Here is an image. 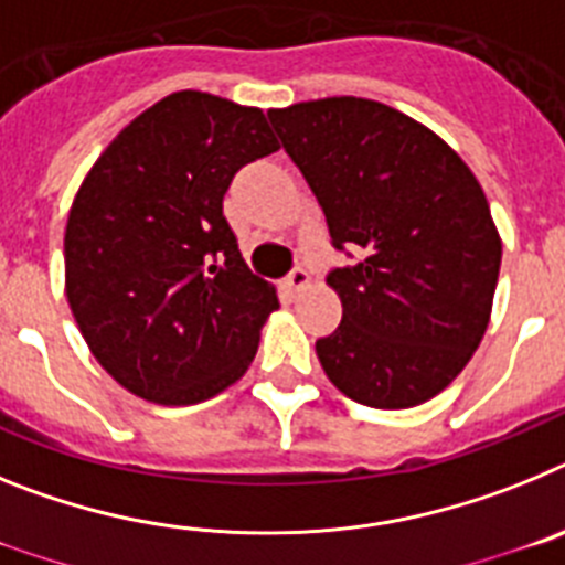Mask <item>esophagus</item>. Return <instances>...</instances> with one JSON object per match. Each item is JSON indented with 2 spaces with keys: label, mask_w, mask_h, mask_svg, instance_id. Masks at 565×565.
Instances as JSON below:
<instances>
[{
  "label": "esophagus",
  "mask_w": 565,
  "mask_h": 565,
  "mask_svg": "<svg viewBox=\"0 0 565 565\" xmlns=\"http://www.w3.org/2000/svg\"><path fill=\"white\" fill-rule=\"evenodd\" d=\"M286 282H288V288H291V291H306L308 282H311V274H308L302 266H297L291 274H288Z\"/></svg>",
  "instance_id": "obj_1"
}]
</instances>
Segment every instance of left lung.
I'll use <instances>...</instances> for the list:
<instances>
[{
  "label": "left lung",
  "instance_id": "8db88e82",
  "mask_svg": "<svg viewBox=\"0 0 565 565\" xmlns=\"http://www.w3.org/2000/svg\"><path fill=\"white\" fill-rule=\"evenodd\" d=\"M326 212L342 322L317 339L326 376L379 411L430 402L467 367L492 313L501 234L456 149L387 104L356 96L268 109Z\"/></svg>",
  "mask_w": 565,
  "mask_h": 565
}]
</instances>
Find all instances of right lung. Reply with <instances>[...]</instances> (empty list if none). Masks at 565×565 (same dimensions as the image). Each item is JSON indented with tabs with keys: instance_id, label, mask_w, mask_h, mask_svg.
Returning <instances> with one entry per match:
<instances>
[{
	"instance_id": "right-lung-1",
	"label": "right lung",
	"mask_w": 565,
	"mask_h": 565,
	"mask_svg": "<svg viewBox=\"0 0 565 565\" xmlns=\"http://www.w3.org/2000/svg\"><path fill=\"white\" fill-rule=\"evenodd\" d=\"M277 149L259 107L181 89L115 135L78 186L64 294L93 356L138 398L206 402L254 362L279 299L248 271L223 194Z\"/></svg>"
}]
</instances>
